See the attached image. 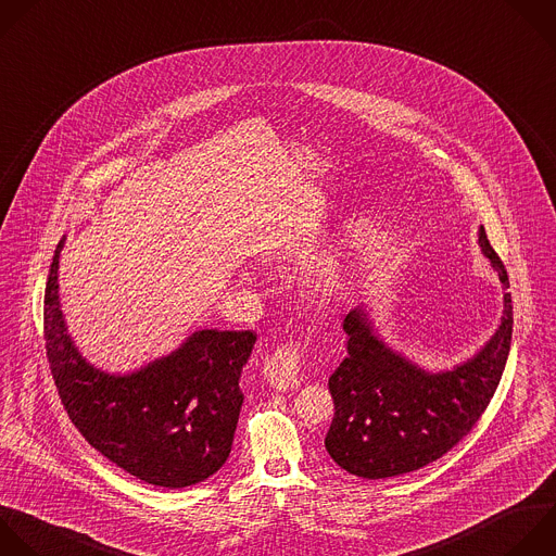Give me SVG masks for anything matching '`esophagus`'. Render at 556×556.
<instances>
[{"instance_id": "1", "label": "esophagus", "mask_w": 556, "mask_h": 556, "mask_svg": "<svg viewBox=\"0 0 556 556\" xmlns=\"http://www.w3.org/2000/svg\"><path fill=\"white\" fill-rule=\"evenodd\" d=\"M264 376L277 391L296 389L301 382V349L294 342H286L273 351L264 362Z\"/></svg>"}]
</instances>
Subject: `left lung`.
<instances>
[{
    "instance_id": "1",
    "label": "left lung",
    "mask_w": 556,
    "mask_h": 556,
    "mask_svg": "<svg viewBox=\"0 0 556 556\" xmlns=\"http://www.w3.org/2000/svg\"><path fill=\"white\" fill-rule=\"evenodd\" d=\"M478 242L508 288L506 268L482 227ZM342 329L349 355L329 378L336 413L325 447L344 471L378 480L439 460L471 432L504 374L513 303L510 292H504V316L491 340L443 374H428L389 349L362 307L344 316Z\"/></svg>"
}]
</instances>
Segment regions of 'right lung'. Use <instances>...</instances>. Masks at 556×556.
Masks as SVG:
<instances>
[{
	"label": "right lung",
	"instance_id": "add662e5",
	"mask_svg": "<svg viewBox=\"0 0 556 556\" xmlns=\"http://www.w3.org/2000/svg\"><path fill=\"white\" fill-rule=\"evenodd\" d=\"M46 286L43 336L59 397L85 437L130 476L182 489L214 476L229 458L244 395L240 374L253 331H194L174 353L130 376L93 368L67 336L59 303V257Z\"/></svg>",
	"mask_w": 556,
	"mask_h": 556
}]
</instances>
